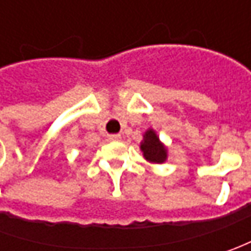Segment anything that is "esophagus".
I'll return each mask as SVG.
<instances>
[{"instance_id":"34e87169","label":"esophagus","mask_w":251,"mask_h":251,"mask_svg":"<svg viewBox=\"0 0 251 251\" xmlns=\"http://www.w3.org/2000/svg\"><path fill=\"white\" fill-rule=\"evenodd\" d=\"M120 138L121 137L119 135V134H113V135H109V140L110 141H119Z\"/></svg>"}]
</instances>
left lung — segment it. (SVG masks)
<instances>
[{"mask_svg":"<svg viewBox=\"0 0 251 251\" xmlns=\"http://www.w3.org/2000/svg\"><path fill=\"white\" fill-rule=\"evenodd\" d=\"M141 151L144 152L145 159L155 163H162L168 158L166 148L160 144L158 135L153 130H148L144 135V141L141 142Z\"/></svg>","mask_w":251,"mask_h":251,"instance_id":"8db88e82","label":"left lung"}]
</instances>
